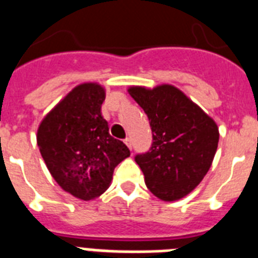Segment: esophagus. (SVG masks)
Returning <instances> with one entry per match:
<instances>
[{
	"label": "esophagus",
	"mask_w": 258,
	"mask_h": 258,
	"mask_svg": "<svg viewBox=\"0 0 258 258\" xmlns=\"http://www.w3.org/2000/svg\"><path fill=\"white\" fill-rule=\"evenodd\" d=\"M124 143H125V146L130 148V150H133V143H131V139H130V138H125Z\"/></svg>",
	"instance_id": "1"
}]
</instances>
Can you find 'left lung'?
<instances>
[{
    "label": "left lung",
    "mask_w": 258,
    "mask_h": 258,
    "mask_svg": "<svg viewBox=\"0 0 258 258\" xmlns=\"http://www.w3.org/2000/svg\"><path fill=\"white\" fill-rule=\"evenodd\" d=\"M152 130V146L136 155L148 189L163 202L185 198L204 179L219 144V127L208 114L172 85L130 86Z\"/></svg>",
    "instance_id": "left-lung-1"
}]
</instances>
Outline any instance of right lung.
Here are the masks:
<instances>
[{
	"label": "right lung",
	"mask_w": 258,
	"mask_h": 258,
	"mask_svg": "<svg viewBox=\"0 0 258 258\" xmlns=\"http://www.w3.org/2000/svg\"><path fill=\"white\" fill-rule=\"evenodd\" d=\"M106 90L95 82L75 86L46 114L37 144L58 185L89 202L110 187L115 167L130 156L123 142L108 133L100 108Z\"/></svg>",
	"instance_id": "add662e5"
}]
</instances>
